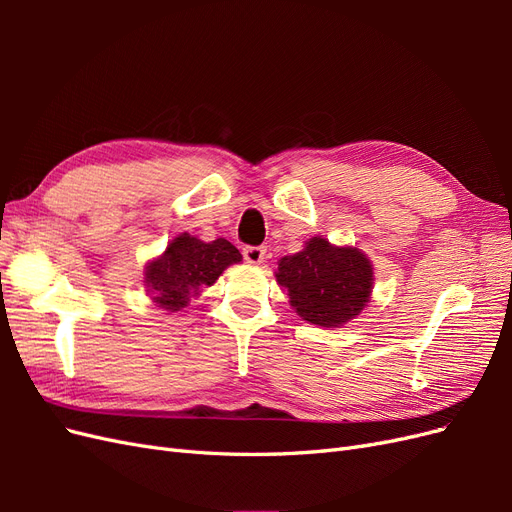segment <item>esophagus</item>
I'll use <instances>...</instances> for the list:
<instances>
[{
	"label": "esophagus",
	"instance_id": "34e87169",
	"mask_svg": "<svg viewBox=\"0 0 512 512\" xmlns=\"http://www.w3.org/2000/svg\"><path fill=\"white\" fill-rule=\"evenodd\" d=\"M265 254H267L265 247H258V245L243 247V258L250 262V265H260V262H265Z\"/></svg>",
	"mask_w": 512,
	"mask_h": 512
}]
</instances>
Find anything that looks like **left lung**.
<instances>
[{"label":"left lung","instance_id":"1","mask_svg":"<svg viewBox=\"0 0 512 512\" xmlns=\"http://www.w3.org/2000/svg\"><path fill=\"white\" fill-rule=\"evenodd\" d=\"M275 280L288 290L290 307L316 327H344L371 301L374 265L354 245L312 237L303 250L280 258Z\"/></svg>","mask_w":512,"mask_h":512}]
</instances>
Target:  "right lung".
Listing matches in <instances>:
<instances>
[{
  "label": "right lung",
  "mask_w": 512,
  "mask_h": 512,
  "mask_svg": "<svg viewBox=\"0 0 512 512\" xmlns=\"http://www.w3.org/2000/svg\"><path fill=\"white\" fill-rule=\"evenodd\" d=\"M243 256L226 239L200 241L190 232H179L168 241L166 250L151 258L143 269V282L151 303L162 312H181L192 297H200L205 286H213L218 277L241 262Z\"/></svg>",
  "instance_id": "obj_1"
}]
</instances>
